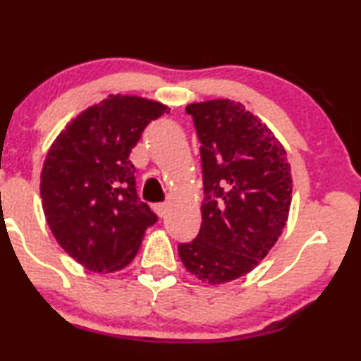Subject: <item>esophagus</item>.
Wrapping results in <instances>:
<instances>
[{
  "label": "esophagus",
  "instance_id": "34e87169",
  "mask_svg": "<svg viewBox=\"0 0 361 361\" xmlns=\"http://www.w3.org/2000/svg\"><path fill=\"white\" fill-rule=\"evenodd\" d=\"M154 211L160 217H164L166 214V211H169V204H166V202H157V204H154Z\"/></svg>",
  "mask_w": 361,
  "mask_h": 361
}]
</instances>
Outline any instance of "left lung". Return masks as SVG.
<instances>
[{
	"label": "left lung",
	"instance_id": "1",
	"mask_svg": "<svg viewBox=\"0 0 361 361\" xmlns=\"http://www.w3.org/2000/svg\"><path fill=\"white\" fill-rule=\"evenodd\" d=\"M186 113L201 142L204 200L200 233L178 253L191 275L224 284L252 271L281 235L291 166L280 140L243 104L212 99Z\"/></svg>",
	"mask_w": 361,
	"mask_h": 361
}]
</instances>
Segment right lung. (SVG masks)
<instances>
[{"instance_id":"right-lung-1","label":"right lung","mask_w":361,"mask_h":361,"mask_svg":"<svg viewBox=\"0 0 361 361\" xmlns=\"http://www.w3.org/2000/svg\"><path fill=\"white\" fill-rule=\"evenodd\" d=\"M170 113L139 96L111 94L78 114L45 157L40 196L60 247L90 271L123 270L157 214L135 190L129 155L150 121Z\"/></svg>"}]
</instances>
